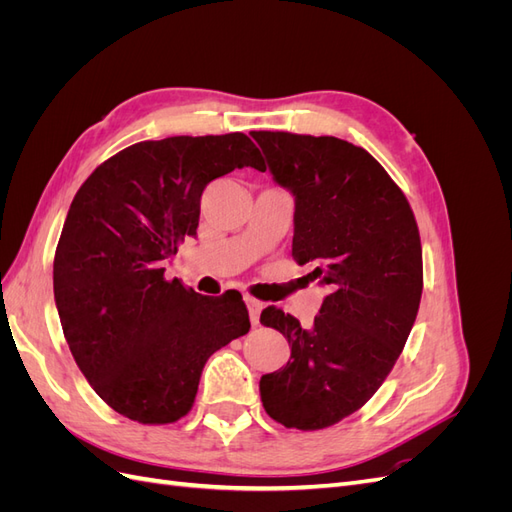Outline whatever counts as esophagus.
I'll use <instances>...</instances> for the list:
<instances>
[{"mask_svg": "<svg viewBox=\"0 0 512 512\" xmlns=\"http://www.w3.org/2000/svg\"><path fill=\"white\" fill-rule=\"evenodd\" d=\"M245 303H247V309H250V322L254 324V327H258L260 312H262V303L256 301V299H245Z\"/></svg>", "mask_w": 512, "mask_h": 512, "instance_id": "34e87169", "label": "esophagus"}]
</instances>
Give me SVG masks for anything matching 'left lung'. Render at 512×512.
I'll use <instances>...</instances> for the list:
<instances>
[{
	"mask_svg": "<svg viewBox=\"0 0 512 512\" xmlns=\"http://www.w3.org/2000/svg\"><path fill=\"white\" fill-rule=\"evenodd\" d=\"M252 136L294 196V260L329 286L309 329L277 307L260 314L290 344L286 367L260 378V399L284 427L324 429L365 406L404 350L423 294L421 237L404 192L363 147Z\"/></svg>",
	"mask_w": 512,
	"mask_h": 512,
	"instance_id": "left-lung-1",
	"label": "left lung"
}]
</instances>
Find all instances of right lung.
Listing matches in <instances>:
<instances>
[{
    "label": "right lung",
    "instance_id": "1",
    "mask_svg": "<svg viewBox=\"0 0 512 512\" xmlns=\"http://www.w3.org/2000/svg\"><path fill=\"white\" fill-rule=\"evenodd\" d=\"M243 166L265 170L241 132L143 141L72 200L53 262L61 329L87 382L130 421H179L209 356L250 331L237 290L205 297L164 277V260L196 237L207 183Z\"/></svg>",
    "mask_w": 512,
    "mask_h": 512
}]
</instances>
